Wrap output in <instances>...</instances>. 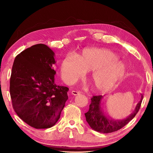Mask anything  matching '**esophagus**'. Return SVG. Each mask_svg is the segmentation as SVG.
I'll return each mask as SVG.
<instances>
[{"mask_svg":"<svg viewBox=\"0 0 153 153\" xmlns=\"http://www.w3.org/2000/svg\"><path fill=\"white\" fill-rule=\"evenodd\" d=\"M71 93H72V94L74 95V96H76V95H79V94H80V92H79V91H74V90H73V91H72Z\"/></svg>","mask_w":153,"mask_h":153,"instance_id":"esophagus-1","label":"esophagus"}]
</instances>
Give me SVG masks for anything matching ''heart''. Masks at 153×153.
Listing matches in <instances>:
<instances>
[{"label":"heart","instance_id":"b5f03b06","mask_svg":"<svg viewBox=\"0 0 153 153\" xmlns=\"http://www.w3.org/2000/svg\"><path fill=\"white\" fill-rule=\"evenodd\" d=\"M118 55L105 48H87L81 52L65 55L62 60V76L68 83L80 79L86 71L94 88L99 91H108L126 72V66L118 61Z\"/></svg>","mask_w":153,"mask_h":153}]
</instances>
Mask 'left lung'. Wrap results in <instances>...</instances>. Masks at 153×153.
I'll use <instances>...</instances> for the list:
<instances>
[{"label": "left lung", "instance_id": "1", "mask_svg": "<svg viewBox=\"0 0 153 153\" xmlns=\"http://www.w3.org/2000/svg\"><path fill=\"white\" fill-rule=\"evenodd\" d=\"M140 95V100L135 106L134 111L128 117L122 120H114L108 115H106L101 106L103 97L101 95L93 96L91 99L89 109L84 114L86 121L91 128L101 133L107 134L117 131L127 125L137 114L143 99V95L142 94Z\"/></svg>", "mask_w": 153, "mask_h": 153}]
</instances>
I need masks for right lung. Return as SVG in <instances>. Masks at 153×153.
I'll return each instance as SVG.
<instances>
[{"instance_id":"1","label":"right lung","mask_w":153,"mask_h":153,"mask_svg":"<svg viewBox=\"0 0 153 153\" xmlns=\"http://www.w3.org/2000/svg\"><path fill=\"white\" fill-rule=\"evenodd\" d=\"M54 56L46 45H35L16 56L12 68L13 108L21 120L37 129L53 127L68 99L69 88L55 81Z\"/></svg>"}]
</instances>
